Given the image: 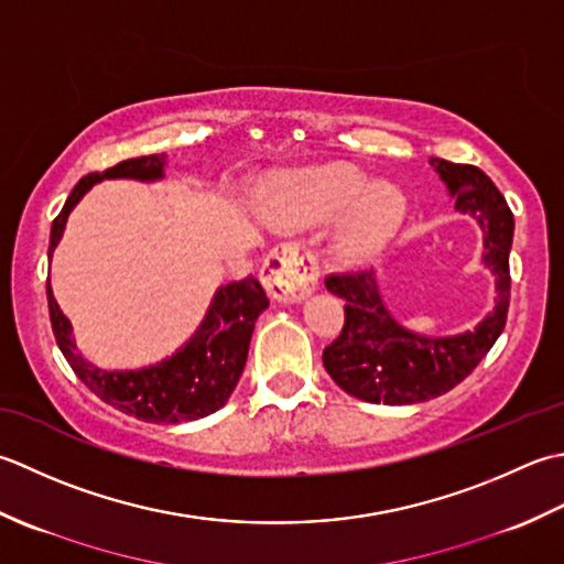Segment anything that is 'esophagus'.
I'll return each mask as SVG.
<instances>
[{
    "mask_svg": "<svg viewBox=\"0 0 564 564\" xmlns=\"http://www.w3.org/2000/svg\"><path fill=\"white\" fill-rule=\"evenodd\" d=\"M262 282H265L268 294L278 302H302L306 294L314 292L318 282V262L308 248L282 243L270 252L262 265Z\"/></svg>",
    "mask_w": 564,
    "mask_h": 564,
    "instance_id": "34e87169",
    "label": "esophagus"
}]
</instances>
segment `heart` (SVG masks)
<instances>
[{
  "label": "heart",
  "instance_id": "1",
  "mask_svg": "<svg viewBox=\"0 0 564 564\" xmlns=\"http://www.w3.org/2000/svg\"><path fill=\"white\" fill-rule=\"evenodd\" d=\"M262 216L282 231H306L338 218L333 258L365 268L404 224L409 199L394 182L375 180L355 165H324L280 172L262 194Z\"/></svg>",
  "mask_w": 564,
  "mask_h": 564
}]
</instances>
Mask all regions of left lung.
I'll list each match as a JSON object with an SVG mask.
<instances>
[{
  "label": "left lung",
  "instance_id": "obj_1",
  "mask_svg": "<svg viewBox=\"0 0 564 564\" xmlns=\"http://www.w3.org/2000/svg\"><path fill=\"white\" fill-rule=\"evenodd\" d=\"M435 175L455 199V212L475 218L481 231V265L494 278L491 312L473 328L431 336L392 314L377 274L326 280L330 294L346 299V326L324 350V367L343 392L370 404L404 406L451 392L475 370L507 326L513 214L494 182L475 165L431 158Z\"/></svg>",
  "mask_w": 564,
  "mask_h": 564
}]
</instances>
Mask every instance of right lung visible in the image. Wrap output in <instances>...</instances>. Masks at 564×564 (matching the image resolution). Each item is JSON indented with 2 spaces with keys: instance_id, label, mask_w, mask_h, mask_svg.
<instances>
[{
  "instance_id": "1",
  "label": "right lung",
  "mask_w": 564,
  "mask_h": 564,
  "mask_svg": "<svg viewBox=\"0 0 564 564\" xmlns=\"http://www.w3.org/2000/svg\"><path fill=\"white\" fill-rule=\"evenodd\" d=\"M165 153L131 158L101 175L95 172L79 180L51 226L48 258L61 243L67 218L91 187L105 180H165ZM268 304V294L256 278L218 286L202 324L175 352L138 370H109L79 352L70 318L57 306L48 280L51 326L65 360L101 401L148 423L197 421L221 409L243 375L256 321Z\"/></svg>"
}]
</instances>
